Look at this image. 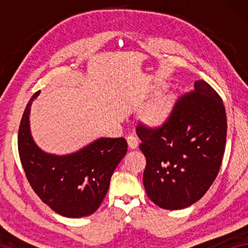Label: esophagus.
Masks as SVG:
<instances>
[{
    "label": "esophagus",
    "mask_w": 248,
    "mask_h": 248,
    "mask_svg": "<svg viewBox=\"0 0 248 248\" xmlns=\"http://www.w3.org/2000/svg\"><path fill=\"white\" fill-rule=\"evenodd\" d=\"M127 143L131 149H135L139 145V139L137 135L131 134L127 137Z\"/></svg>",
    "instance_id": "34e87169"
}]
</instances>
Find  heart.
<instances>
[{"label": "heart", "instance_id": "obj_1", "mask_svg": "<svg viewBox=\"0 0 248 248\" xmlns=\"http://www.w3.org/2000/svg\"><path fill=\"white\" fill-rule=\"evenodd\" d=\"M166 116V108L164 106H157L149 113V120L152 123H158L162 121Z\"/></svg>", "mask_w": 248, "mask_h": 248}]
</instances>
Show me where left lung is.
<instances>
[{
  "label": "left lung",
  "instance_id": "1",
  "mask_svg": "<svg viewBox=\"0 0 248 248\" xmlns=\"http://www.w3.org/2000/svg\"><path fill=\"white\" fill-rule=\"evenodd\" d=\"M135 130L147 159L143 185L149 199L167 210L199 201L215 182L226 147V109L217 91L196 81L160 126L139 123Z\"/></svg>",
  "mask_w": 248,
  "mask_h": 248
}]
</instances>
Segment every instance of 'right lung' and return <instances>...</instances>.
Instances as JSON below:
<instances>
[{"label":"right lung","instance_id":"obj_1","mask_svg":"<svg viewBox=\"0 0 248 248\" xmlns=\"http://www.w3.org/2000/svg\"><path fill=\"white\" fill-rule=\"evenodd\" d=\"M30 98L18 133L20 160L27 179L50 209L67 218L93 215L109 187L115 168L127 152L124 138H100L74 154L56 155L37 147L29 127Z\"/></svg>","mask_w":248,"mask_h":248}]
</instances>
